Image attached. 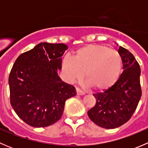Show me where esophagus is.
Returning <instances> with one entry per match:
<instances>
[{"label":"esophagus","instance_id":"34e87169","mask_svg":"<svg viewBox=\"0 0 148 148\" xmlns=\"http://www.w3.org/2000/svg\"><path fill=\"white\" fill-rule=\"evenodd\" d=\"M76 92H77V95H84L85 94V92L84 91L80 89L79 88L77 87L76 88Z\"/></svg>","mask_w":148,"mask_h":148}]
</instances>
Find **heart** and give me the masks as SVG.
Returning <instances> with one entry per match:
<instances>
[{"instance_id": "b5f03b06", "label": "heart", "mask_w": 148, "mask_h": 148, "mask_svg": "<svg viewBox=\"0 0 148 148\" xmlns=\"http://www.w3.org/2000/svg\"><path fill=\"white\" fill-rule=\"evenodd\" d=\"M122 58L117 51L107 46L89 44L80 48L74 58L66 56L62 68L69 81L84 77L89 86L98 91L107 90L114 84L122 72Z\"/></svg>"}]
</instances>
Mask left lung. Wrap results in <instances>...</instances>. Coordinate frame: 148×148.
Wrapping results in <instances>:
<instances>
[{
	"label": "left lung",
	"instance_id": "obj_1",
	"mask_svg": "<svg viewBox=\"0 0 148 148\" xmlns=\"http://www.w3.org/2000/svg\"><path fill=\"white\" fill-rule=\"evenodd\" d=\"M123 72L111 88L94 94L96 104L87 112L89 119L98 126L114 129L126 123L136 110L142 95L140 67L133 55L120 46Z\"/></svg>",
	"mask_w": 148,
	"mask_h": 148
}]
</instances>
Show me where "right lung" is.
I'll use <instances>...</instances> for the list:
<instances>
[{
  "label": "right lung",
  "instance_id": "1",
  "mask_svg": "<svg viewBox=\"0 0 148 148\" xmlns=\"http://www.w3.org/2000/svg\"><path fill=\"white\" fill-rule=\"evenodd\" d=\"M68 49L64 44L41 43L21 54L10 72V102L17 115L34 127L60 120L67 99L76 95L74 86L62 81L58 69Z\"/></svg>",
  "mask_w": 148,
  "mask_h": 148
}]
</instances>
